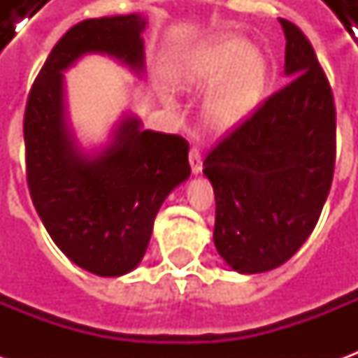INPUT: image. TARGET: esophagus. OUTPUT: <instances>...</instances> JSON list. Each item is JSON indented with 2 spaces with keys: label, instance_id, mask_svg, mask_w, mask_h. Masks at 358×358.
I'll return each instance as SVG.
<instances>
[{
  "label": "esophagus",
  "instance_id": "1",
  "mask_svg": "<svg viewBox=\"0 0 358 358\" xmlns=\"http://www.w3.org/2000/svg\"><path fill=\"white\" fill-rule=\"evenodd\" d=\"M189 164H192V172L194 174H199L203 171V157L201 151L197 148L189 149Z\"/></svg>",
  "mask_w": 358,
  "mask_h": 358
}]
</instances>
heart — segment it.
I'll return each instance as SVG.
<instances>
[{
    "label": "heart",
    "instance_id": "b5f03b06",
    "mask_svg": "<svg viewBox=\"0 0 358 358\" xmlns=\"http://www.w3.org/2000/svg\"><path fill=\"white\" fill-rule=\"evenodd\" d=\"M180 88L210 90L205 99V120L218 132L234 130L248 120L263 99L268 66L264 57L238 36H218L189 59L178 74ZM163 99H169L163 92Z\"/></svg>",
    "mask_w": 358,
    "mask_h": 358
}]
</instances>
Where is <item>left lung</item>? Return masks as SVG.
<instances>
[{"label":"left lung","instance_id":"left-lung-1","mask_svg":"<svg viewBox=\"0 0 358 358\" xmlns=\"http://www.w3.org/2000/svg\"><path fill=\"white\" fill-rule=\"evenodd\" d=\"M287 86L210 151L203 174L215 189L218 255L241 274L284 264L307 241L330 194L336 107L307 36L280 19Z\"/></svg>","mask_w":358,"mask_h":358}]
</instances>
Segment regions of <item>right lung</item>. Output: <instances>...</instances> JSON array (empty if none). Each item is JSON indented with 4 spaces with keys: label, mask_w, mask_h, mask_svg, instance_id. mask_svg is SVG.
<instances>
[{
    "label": "right lung",
    "mask_w": 358,
    "mask_h": 358,
    "mask_svg": "<svg viewBox=\"0 0 358 358\" xmlns=\"http://www.w3.org/2000/svg\"><path fill=\"white\" fill-rule=\"evenodd\" d=\"M143 28L136 13L74 24L43 63L24 110L32 203L55 245L97 276H122L141 263L161 205L192 172L189 143L143 130L140 118H122L95 155L82 153L66 122L63 73L88 53L141 73Z\"/></svg>",
    "instance_id": "right-lung-1"
}]
</instances>
